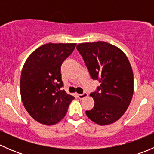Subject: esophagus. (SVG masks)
<instances>
[{
	"label": "esophagus",
	"mask_w": 154,
	"mask_h": 154,
	"mask_svg": "<svg viewBox=\"0 0 154 154\" xmlns=\"http://www.w3.org/2000/svg\"><path fill=\"white\" fill-rule=\"evenodd\" d=\"M87 96H88V94H87L86 92L83 93V94H77V97H78L80 99L84 98V97H86Z\"/></svg>",
	"instance_id": "1"
}]
</instances>
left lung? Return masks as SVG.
Here are the masks:
<instances>
[{"label": "left lung", "instance_id": "obj_1", "mask_svg": "<svg viewBox=\"0 0 154 154\" xmlns=\"http://www.w3.org/2000/svg\"><path fill=\"white\" fill-rule=\"evenodd\" d=\"M77 49L91 78L100 83L90 94L94 106L86 116L97 125L114 123L127 109L133 94V73L127 56L105 42L81 43Z\"/></svg>", "mask_w": 154, "mask_h": 154}]
</instances>
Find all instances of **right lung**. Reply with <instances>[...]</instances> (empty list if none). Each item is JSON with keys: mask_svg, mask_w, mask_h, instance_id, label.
<instances>
[{"mask_svg": "<svg viewBox=\"0 0 154 154\" xmlns=\"http://www.w3.org/2000/svg\"><path fill=\"white\" fill-rule=\"evenodd\" d=\"M76 43H48L34 51L26 60L20 81L23 104L39 123L54 125L66 115L74 97L62 89L61 66Z\"/></svg>", "mask_w": 154, "mask_h": 154, "instance_id": "1", "label": "right lung"}]
</instances>
